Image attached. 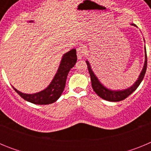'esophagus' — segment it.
Instances as JSON below:
<instances>
[{"mask_svg":"<svg viewBox=\"0 0 151 151\" xmlns=\"http://www.w3.org/2000/svg\"><path fill=\"white\" fill-rule=\"evenodd\" d=\"M86 50L84 47H78L77 48V57L78 60H81L85 56Z\"/></svg>","mask_w":151,"mask_h":151,"instance_id":"34e87169","label":"esophagus"}]
</instances>
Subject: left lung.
<instances>
[{"mask_svg": "<svg viewBox=\"0 0 151 151\" xmlns=\"http://www.w3.org/2000/svg\"><path fill=\"white\" fill-rule=\"evenodd\" d=\"M132 26H134L135 27H137L135 24H132ZM85 62L87 63L88 69L89 74H90L91 76V86L93 88V90L94 91V92L104 100H106V101H112V102H116V101H121L122 100L125 99L132 93H133L137 89V88L139 86V85L142 82V80H143L144 77H145V73H146L147 58L146 49H145V64H144L143 69L141 70L138 79L136 80V82L131 87L123 89V90H111V89H109L106 87H105L104 85L100 82V80L98 79V78L96 76V75L93 72L90 63L88 60H86Z\"/></svg>", "mask_w": 151, "mask_h": 151, "instance_id": "1", "label": "left lung"}]
</instances>
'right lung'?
<instances>
[{
	"label": "right lung",
	"instance_id": "1",
	"mask_svg": "<svg viewBox=\"0 0 151 151\" xmlns=\"http://www.w3.org/2000/svg\"><path fill=\"white\" fill-rule=\"evenodd\" d=\"M29 22H33V21L31 20ZM77 56L76 49H72L67 53L64 54L54 78L50 85L43 91L35 94H25L16 89L13 86L12 87L19 95L26 101L38 105L53 104L59 99V97L62 94L65 88L68 73L69 70L75 66Z\"/></svg>",
	"mask_w": 151,
	"mask_h": 151
}]
</instances>
